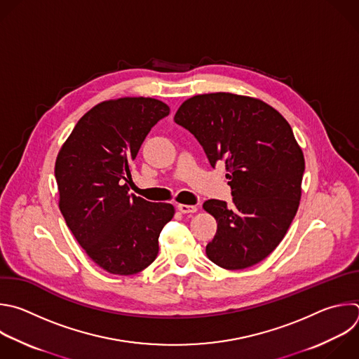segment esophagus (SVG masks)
<instances>
[{
    "label": "esophagus",
    "instance_id": "34e87169",
    "mask_svg": "<svg viewBox=\"0 0 359 359\" xmlns=\"http://www.w3.org/2000/svg\"><path fill=\"white\" fill-rule=\"evenodd\" d=\"M177 210L182 214H190V212H196L197 207L196 205H187V204H177Z\"/></svg>",
    "mask_w": 359,
    "mask_h": 359
}]
</instances>
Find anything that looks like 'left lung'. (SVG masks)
I'll return each instance as SVG.
<instances>
[{
	"mask_svg": "<svg viewBox=\"0 0 359 359\" xmlns=\"http://www.w3.org/2000/svg\"><path fill=\"white\" fill-rule=\"evenodd\" d=\"M175 123L197 138L211 166L225 161L228 172L233 204H203L217 221L208 259L228 271L259 264L283 240L302 198L304 155L292 127L265 101L224 91L187 98Z\"/></svg>",
	"mask_w": 359,
	"mask_h": 359,
	"instance_id": "obj_1",
	"label": "left lung"
}]
</instances>
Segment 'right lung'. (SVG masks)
Returning a JSON list of instances; mask_svg holds the SVG:
<instances>
[{"label":"right lung","instance_id":"1","mask_svg":"<svg viewBox=\"0 0 359 359\" xmlns=\"http://www.w3.org/2000/svg\"><path fill=\"white\" fill-rule=\"evenodd\" d=\"M170 108L152 97L94 105L62 145L55 176L59 208L72 233L101 269L130 276L158 257L159 235L175 215L169 203L131 196V162Z\"/></svg>","mask_w":359,"mask_h":359}]
</instances>
